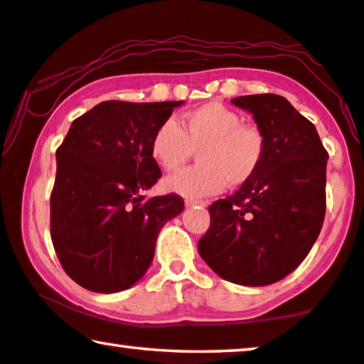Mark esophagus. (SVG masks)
<instances>
[{"label": "esophagus", "instance_id": "obj_1", "mask_svg": "<svg viewBox=\"0 0 364 364\" xmlns=\"http://www.w3.org/2000/svg\"><path fill=\"white\" fill-rule=\"evenodd\" d=\"M186 205H187V207H193V205L207 207V202H203V200H197V198H186Z\"/></svg>", "mask_w": 364, "mask_h": 364}]
</instances>
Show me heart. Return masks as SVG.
I'll return each instance as SVG.
<instances>
[{
	"label": "heart",
	"instance_id": "1",
	"mask_svg": "<svg viewBox=\"0 0 364 364\" xmlns=\"http://www.w3.org/2000/svg\"><path fill=\"white\" fill-rule=\"evenodd\" d=\"M197 149L200 166L166 178L168 191L187 198L213 196L227 183L240 187L252 181L265 159L267 139L262 129L245 124L240 114L222 102L192 109L181 124L167 119L151 139V156L166 172L178 171Z\"/></svg>",
	"mask_w": 364,
	"mask_h": 364
}]
</instances>
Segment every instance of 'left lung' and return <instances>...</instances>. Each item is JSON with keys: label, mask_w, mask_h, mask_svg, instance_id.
Listing matches in <instances>:
<instances>
[{"label": "left lung", "mask_w": 364, "mask_h": 364, "mask_svg": "<svg viewBox=\"0 0 364 364\" xmlns=\"http://www.w3.org/2000/svg\"><path fill=\"white\" fill-rule=\"evenodd\" d=\"M267 139L262 167L233 196L208 207L198 253L223 280L263 287L291 273L320 235L326 212V161L313 124L285 97L232 99Z\"/></svg>", "instance_id": "obj_1"}]
</instances>
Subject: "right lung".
<instances>
[{
    "mask_svg": "<svg viewBox=\"0 0 364 364\" xmlns=\"http://www.w3.org/2000/svg\"><path fill=\"white\" fill-rule=\"evenodd\" d=\"M178 106L104 101L58 147L51 240L64 272L86 290L116 293L141 280L161 228L183 210L177 193H142L162 176L151 139Z\"/></svg>",
    "mask_w": 364,
    "mask_h": 364,
    "instance_id": "obj_1",
    "label": "right lung"
}]
</instances>
